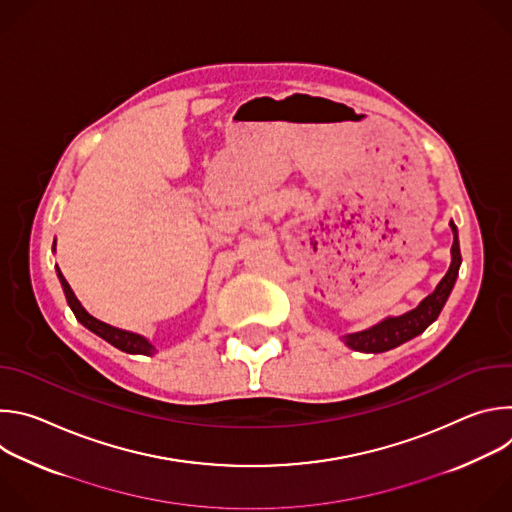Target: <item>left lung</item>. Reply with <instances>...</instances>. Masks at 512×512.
<instances>
[{
  "label": "left lung",
  "instance_id": "1",
  "mask_svg": "<svg viewBox=\"0 0 512 512\" xmlns=\"http://www.w3.org/2000/svg\"><path fill=\"white\" fill-rule=\"evenodd\" d=\"M450 227L454 231L452 265H450L448 273L444 275V279L437 283L433 294H429L415 310H411V312H407L399 318H387V320H383L381 324H377L369 330L344 336V342H346L348 348L358 350V352H385V350H391V348L415 338L417 334H421L437 316H440L444 304L448 302L450 291L456 283L458 269H460V263H462L458 229H456L454 223H450Z\"/></svg>",
  "mask_w": 512,
  "mask_h": 512
}]
</instances>
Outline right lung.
Wrapping results in <instances>:
<instances>
[{
	"mask_svg": "<svg viewBox=\"0 0 512 512\" xmlns=\"http://www.w3.org/2000/svg\"><path fill=\"white\" fill-rule=\"evenodd\" d=\"M56 273H58V279L62 283V289H64V296H66V302L70 306V310L75 312V318L85 326L89 328L91 332H95L97 336H101L103 340H107L109 344H113L115 348L123 350V352H129V354H154L156 348L145 340L143 336L139 334H133V332H125V330H119V328H113L105 322H99L97 318H93L89 312H85V308L79 304V300L75 298V294H72V289L68 285V281L64 279V275L60 273V269L56 267Z\"/></svg>",
	"mask_w": 512,
	"mask_h": 512,
	"instance_id": "right-lung-1",
	"label": "right lung"
}]
</instances>
